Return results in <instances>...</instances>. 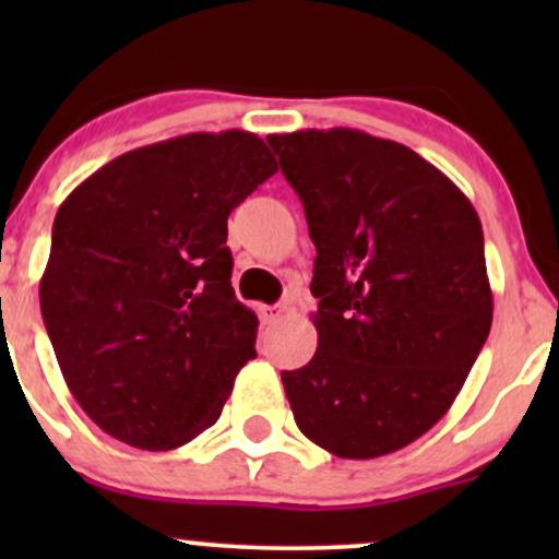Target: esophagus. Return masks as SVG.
<instances>
[{
  "instance_id": "obj_1",
  "label": "esophagus",
  "mask_w": 559,
  "mask_h": 559,
  "mask_svg": "<svg viewBox=\"0 0 559 559\" xmlns=\"http://www.w3.org/2000/svg\"><path fill=\"white\" fill-rule=\"evenodd\" d=\"M286 316V305H267L260 307V320L262 325H275L278 320H284Z\"/></svg>"
}]
</instances>
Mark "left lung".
Masks as SVG:
<instances>
[{"label":"left lung","mask_w":559,"mask_h":559,"mask_svg":"<svg viewBox=\"0 0 559 559\" xmlns=\"http://www.w3.org/2000/svg\"><path fill=\"white\" fill-rule=\"evenodd\" d=\"M267 144L318 252V352L281 373L294 420L336 457H383L444 418L489 336L478 213L396 141L307 128Z\"/></svg>","instance_id":"left-lung-1"}]
</instances>
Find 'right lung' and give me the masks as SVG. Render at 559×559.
<instances>
[{"instance_id": "right-lung-1", "label": "right lung", "mask_w": 559, "mask_h": 559, "mask_svg": "<svg viewBox=\"0 0 559 559\" xmlns=\"http://www.w3.org/2000/svg\"><path fill=\"white\" fill-rule=\"evenodd\" d=\"M275 170L254 133H186L115 157L60 204L41 318L105 433L165 452L221 418L258 357V316L230 286L228 215Z\"/></svg>"}]
</instances>
